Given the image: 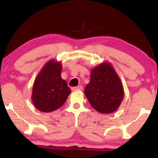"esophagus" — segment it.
I'll return each instance as SVG.
<instances>
[{
	"label": "esophagus",
	"mask_w": 158,
	"mask_h": 158,
	"mask_svg": "<svg viewBox=\"0 0 158 158\" xmlns=\"http://www.w3.org/2000/svg\"><path fill=\"white\" fill-rule=\"evenodd\" d=\"M82 85H78L76 87H73L72 88V90L73 91H76V90H82Z\"/></svg>",
	"instance_id": "esophagus-1"
}]
</instances>
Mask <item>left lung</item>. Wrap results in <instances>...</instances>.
<instances>
[{
    "label": "left lung",
    "instance_id": "obj_1",
    "mask_svg": "<svg viewBox=\"0 0 158 158\" xmlns=\"http://www.w3.org/2000/svg\"><path fill=\"white\" fill-rule=\"evenodd\" d=\"M85 95L92 107L100 113L109 114L119 107L124 96L123 86L109 63H102L92 70Z\"/></svg>",
    "mask_w": 158,
    "mask_h": 158
}]
</instances>
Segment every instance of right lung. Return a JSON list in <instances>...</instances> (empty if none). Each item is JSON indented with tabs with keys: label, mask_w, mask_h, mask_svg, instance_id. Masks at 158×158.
I'll return each instance as SVG.
<instances>
[{
	"label": "right lung",
	"mask_w": 158,
	"mask_h": 158,
	"mask_svg": "<svg viewBox=\"0 0 158 158\" xmlns=\"http://www.w3.org/2000/svg\"><path fill=\"white\" fill-rule=\"evenodd\" d=\"M61 63L48 62L35 79L32 101L43 112H50L61 107L71 90L61 78Z\"/></svg>",
	"instance_id": "obj_1"
}]
</instances>
